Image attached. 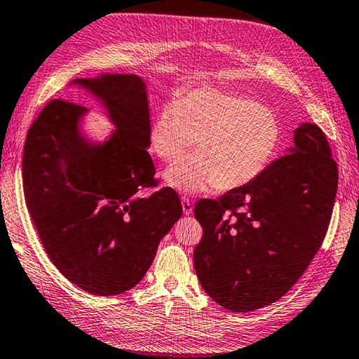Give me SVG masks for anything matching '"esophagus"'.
<instances>
[{"mask_svg":"<svg viewBox=\"0 0 359 359\" xmlns=\"http://www.w3.org/2000/svg\"><path fill=\"white\" fill-rule=\"evenodd\" d=\"M181 205H182V212H184V215H191V212H194V205H191V201L189 198L182 196Z\"/></svg>","mask_w":359,"mask_h":359,"instance_id":"esophagus-1","label":"esophagus"}]
</instances>
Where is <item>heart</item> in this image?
<instances>
[{
    "mask_svg": "<svg viewBox=\"0 0 359 359\" xmlns=\"http://www.w3.org/2000/svg\"><path fill=\"white\" fill-rule=\"evenodd\" d=\"M280 137V123L268 107L216 88L191 90L164 104L147 133L151 151L168 163L197 140L195 155L164 172L165 182L184 194L247 184L273 161Z\"/></svg>",
    "mask_w": 359,
    "mask_h": 359,
    "instance_id": "obj_1",
    "label": "heart"
}]
</instances>
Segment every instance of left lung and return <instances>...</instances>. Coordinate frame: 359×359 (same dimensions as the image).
<instances>
[{
    "instance_id": "obj_1",
    "label": "left lung",
    "mask_w": 359,
    "mask_h": 359,
    "mask_svg": "<svg viewBox=\"0 0 359 359\" xmlns=\"http://www.w3.org/2000/svg\"><path fill=\"white\" fill-rule=\"evenodd\" d=\"M323 130L302 123L294 146L257 178L219 199H201L204 230L195 247L204 291L231 312L277 302L309 266L325 239L338 189V168Z\"/></svg>"
}]
</instances>
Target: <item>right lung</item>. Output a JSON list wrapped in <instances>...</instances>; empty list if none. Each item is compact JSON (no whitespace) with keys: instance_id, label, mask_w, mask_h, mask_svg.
Here are the masks:
<instances>
[{"instance_id":"obj_1","label":"right lung","mask_w":359,"mask_h":359,"mask_svg":"<svg viewBox=\"0 0 359 359\" xmlns=\"http://www.w3.org/2000/svg\"><path fill=\"white\" fill-rule=\"evenodd\" d=\"M69 85L100 102L116 130L102 143L81 129L88 109L51 100L24 144V195L50 260L94 295L134 287L152 265L160 241L182 215L170 187L156 186L149 152L146 83L137 74H100Z\"/></svg>"}]
</instances>
